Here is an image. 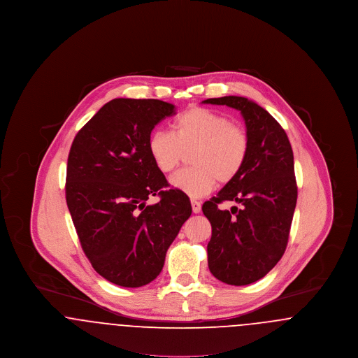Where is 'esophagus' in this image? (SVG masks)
<instances>
[{"label":"esophagus","mask_w":358,"mask_h":358,"mask_svg":"<svg viewBox=\"0 0 358 358\" xmlns=\"http://www.w3.org/2000/svg\"><path fill=\"white\" fill-rule=\"evenodd\" d=\"M190 203H192L193 212H194V213H200V210H201V203L197 201V200H190Z\"/></svg>","instance_id":"obj_1"}]
</instances>
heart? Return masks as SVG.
Returning <instances> with one entry per match:
<instances>
[{
    "label": "heart",
    "instance_id": "1",
    "mask_svg": "<svg viewBox=\"0 0 358 358\" xmlns=\"http://www.w3.org/2000/svg\"><path fill=\"white\" fill-rule=\"evenodd\" d=\"M251 149L250 136L244 127L232 123L217 111L193 107L171 123V133L154 131L148 150L154 165L164 173L173 171L190 154L193 168L176 171L171 187L190 197H203L216 182L228 184L243 171Z\"/></svg>",
    "mask_w": 358,
    "mask_h": 358
}]
</instances>
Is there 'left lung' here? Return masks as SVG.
<instances>
[{
	"mask_svg": "<svg viewBox=\"0 0 358 358\" xmlns=\"http://www.w3.org/2000/svg\"><path fill=\"white\" fill-rule=\"evenodd\" d=\"M203 103L238 110L250 136L243 171L203 205L212 225L209 271L227 285L245 286L270 273L286 251L298 197L292 149L282 126L255 102L231 95ZM224 201L239 206L222 210Z\"/></svg>",
	"mask_w": 358,
	"mask_h": 358,
	"instance_id": "left-lung-1",
	"label": "left lung"
}]
</instances>
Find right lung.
Segmentation results:
<instances>
[{
    "label": "right lung",
    "instance_id": "add662e5",
    "mask_svg": "<svg viewBox=\"0 0 358 358\" xmlns=\"http://www.w3.org/2000/svg\"><path fill=\"white\" fill-rule=\"evenodd\" d=\"M158 99L106 103L75 136L66 200L94 270L122 287H141L162 271L166 251L192 215L185 193L169 187L148 141L155 124L176 114ZM159 195L157 205L147 200Z\"/></svg>",
    "mask_w": 358,
    "mask_h": 358
}]
</instances>
